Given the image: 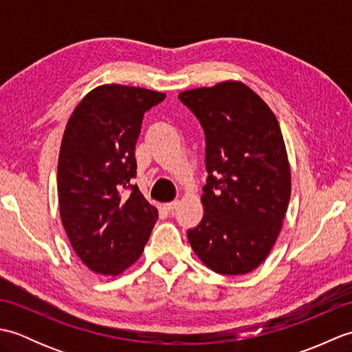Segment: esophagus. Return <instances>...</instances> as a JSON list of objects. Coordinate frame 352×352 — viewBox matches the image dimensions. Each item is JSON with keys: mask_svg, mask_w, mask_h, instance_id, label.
Returning a JSON list of instances; mask_svg holds the SVG:
<instances>
[{"mask_svg": "<svg viewBox=\"0 0 352 352\" xmlns=\"http://www.w3.org/2000/svg\"><path fill=\"white\" fill-rule=\"evenodd\" d=\"M177 206H178V199H175V201H172V203H166V204H163V208L166 212H174L175 208H177Z\"/></svg>", "mask_w": 352, "mask_h": 352, "instance_id": "34e87169", "label": "esophagus"}]
</instances>
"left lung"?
<instances>
[{
  "mask_svg": "<svg viewBox=\"0 0 352 352\" xmlns=\"http://www.w3.org/2000/svg\"><path fill=\"white\" fill-rule=\"evenodd\" d=\"M178 98L206 134L204 216L188 231L192 250L222 275L261 265L290 199V166L272 110L241 81L186 91Z\"/></svg>",
  "mask_w": 352,
  "mask_h": 352,
  "instance_id": "obj_1",
  "label": "left lung"
}]
</instances>
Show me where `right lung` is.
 I'll use <instances>...</instances> for the list:
<instances>
[{
    "label": "right lung",
    "instance_id": "1",
    "mask_svg": "<svg viewBox=\"0 0 352 352\" xmlns=\"http://www.w3.org/2000/svg\"><path fill=\"white\" fill-rule=\"evenodd\" d=\"M164 96L102 85L81 100L66 124L57 168L60 218L74 251L96 274L118 275L131 266L159 218L131 180L142 119ZM125 190L130 196L122 195Z\"/></svg>",
    "mask_w": 352,
    "mask_h": 352
}]
</instances>
